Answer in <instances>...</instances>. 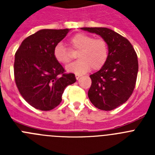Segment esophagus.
<instances>
[{
    "instance_id": "1",
    "label": "esophagus",
    "mask_w": 155,
    "mask_h": 155,
    "mask_svg": "<svg viewBox=\"0 0 155 155\" xmlns=\"http://www.w3.org/2000/svg\"><path fill=\"white\" fill-rule=\"evenodd\" d=\"M80 77H81L80 74H75V78H76L77 80H78V79L80 78Z\"/></svg>"
}]
</instances>
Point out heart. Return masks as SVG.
<instances>
[{"label": "heart", "mask_w": 155, "mask_h": 155, "mask_svg": "<svg viewBox=\"0 0 155 155\" xmlns=\"http://www.w3.org/2000/svg\"><path fill=\"white\" fill-rule=\"evenodd\" d=\"M73 50H78L77 58L78 61L68 65L66 70L77 74H83L89 71L98 70L105 64L109 54L107 42L102 39H94L91 35L78 33L70 40ZM53 57L61 64H67L71 61L69 50L62 42H59L53 49Z\"/></svg>", "instance_id": "b5f03b06"}]
</instances>
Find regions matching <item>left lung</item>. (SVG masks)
<instances>
[{
  "mask_svg": "<svg viewBox=\"0 0 155 155\" xmlns=\"http://www.w3.org/2000/svg\"><path fill=\"white\" fill-rule=\"evenodd\" d=\"M95 33L107 42V61L96 73L90 75L91 85L87 95L101 110H113L127 102L134 91L138 72L137 53L128 39L107 28H81Z\"/></svg>",
  "mask_w": 155,
  "mask_h": 155,
  "instance_id": "1",
  "label": "left lung"
}]
</instances>
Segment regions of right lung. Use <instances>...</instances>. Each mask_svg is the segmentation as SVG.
<instances>
[{
	"label": "right lung",
	"instance_id": "right-lung-1",
	"mask_svg": "<svg viewBox=\"0 0 155 155\" xmlns=\"http://www.w3.org/2000/svg\"><path fill=\"white\" fill-rule=\"evenodd\" d=\"M71 29H41L23 40L15 53L14 73L18 91L32 107L49 111L62 101L68 85L76 81L53 57V49Z\"/></svg>",
	"mask_w": 155,
	"mask_h": 155
}]
</instances>
